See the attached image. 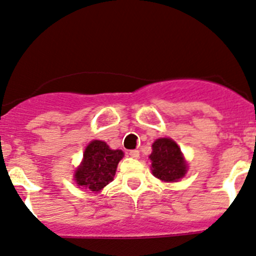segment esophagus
Returning <instances> with one entry per match:
<instances>
[{"label":"esophagus","instance_id":"1","mask_svg":"<svg viewBox=\"0 0 256 256\" xmlns=\"http://www.w3.org/2000/svg\"><path fill=\"white\" fill-rule=\"evenodd\" d=\"M128 154L133 158H139V150H130L128 152Z\"/></svg>","mask_w":256,"mask_h":256}]
</instances>
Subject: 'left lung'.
Returning a JSON list of instances; mask_svg holds the SVG:
<instances>
[{
    "label": "left lung",
    "mask_w": 256,
    "mask_h": 256,
    "mask_svg": "<svg viewBox=\"0 0 256 256\" xmlns=\"http://www.w3.org/2000/svg\"><path fill=\"white\" fill-rule=\"evenodd\" d=\"M152 174L164 182H179L188 172V163L174 140L160 138L152 144Z\"/></svg>",
    "instance_id": "left-lung-1"
}]
</instances>
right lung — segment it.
Listing matches in <instances>:
<instances>
[{
	"mask_svg": "<svg viewBox=\"0 0 256 256\" xmlns=\"http://www.w3.org/2000/svg\"><path fill=\"white\" fill-rule=\"evenodd\" d=\"M122 150H111L102 140H93L86 148L83 160L74 175V180L86 191L99 192L114 180Z\"/></svg>",
	"mask_w": 256,
	"mask_h": 256,
	"instance_id": "obj_1",
	"label": "right lung"
}]
</instances>
